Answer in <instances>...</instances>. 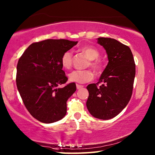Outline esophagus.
Returning a JSON list of instances; mask_svg holds the SVG:
<instances>
[{
    "label": "esophagus",
    "mask_w": 155,
    "mask_h": 155,
    "mask_svg": "<svg viewBox=\"0 0 155 155\" xmlns=\"http://www.w3.org/2000/svg\"><path fill=\"white\" fill-rule=\"evenodd\" d=\"M83 85H81V84H77V89H80V88H83Z\"/></svg>",
    "instance_id": "obj_1"
}]
</instances>
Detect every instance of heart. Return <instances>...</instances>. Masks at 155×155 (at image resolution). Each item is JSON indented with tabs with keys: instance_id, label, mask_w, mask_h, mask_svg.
Returning a JSON list of instances; mask_svg holds the SVG:
<instances>
[{
	"instance_id": "obj_1",
	"label": "heart",
	"mask_w": 155,
	"mask_h": 155,
	"mask_svg": "<svg viewBox=\"0 0 155 155\" xmlns=\"http://www.w3.org/2000/svg\"><path fill=\"white\" fill-rule=\"evenodd\" d=\"M80 51L87 56L90 62L88 66L93 68V70L99 73L103 69V62L98 58L100 52L97 48L93 46H84L81 47ZM61 64L65 69H70L72 64V53L70 51H67L62 54L61 57ZM94 77V73L90 69L88 70H77L71 72L68 74V78L71 82L78 83H86L91 81Z\"/></svg>"
}]
</instances>
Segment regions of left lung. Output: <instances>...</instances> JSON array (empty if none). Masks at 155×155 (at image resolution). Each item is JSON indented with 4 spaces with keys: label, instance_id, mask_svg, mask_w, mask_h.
<instances>
[{
    "label": "left lung",
    "instance_id": "8db88e82",
    "mask_svg": "<svg viewBox=\"0 0 155 155\" xmlns=\"http://www.w3.org/2000/svg\"><path fill=\"white\" fill-rule=\"evenodd\" d=\"M108 62L96 84H88L87 107L91 115L103 120L113 118L123 110L133 94L135 63L130 48L111 38H98ZM102 83L99 87L98 84Z\"/></svg>",
    "mask_w": 155,
    "mask_h": 155
}]
</instances>
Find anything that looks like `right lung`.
<instances>
[{
	"label": "right lung",
	"instance_id": "add662e5",
	"mask_svg": "<svg viewBox=\"0 0 155 155\" xmlns=\"http://www.w3.org/2000/svg\"><path fill=\"white\" fill-rule=\"evenodd\" d=\"M78 41L47 39L34 42L20 57L16 82L25 106L32 117L44 123L62 119L67 113V101L77 90L62 70L61 57Z\"/></svg>",
	"mask_w": 155,
	"mask_h": 155
}]
</instances>
